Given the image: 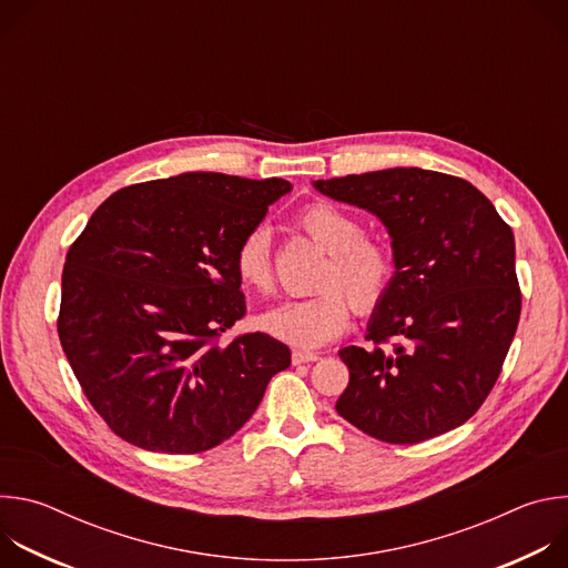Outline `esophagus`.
Listing matches in <instances>:
<instances>
[{"label": "esophagus", "mask_w": 568, "mask_h": 568, "mask_svg": "<svg viewBox=\"0 0 568 568\" xmlns=\"http://www.w3.org/2000/svg\"><path fill=\"white\" fill-rule=\"evenodd\" d=\"M316 359H318L316 353H303V351H294V353H292V364H294V366L310 364V362H316Z\"/></svg>", "instance_id": "esophagus-1"}]
</instances>
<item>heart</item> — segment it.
Instances as JSON below:
<instances>
[{"label": "heart", "mask_w": 568, "mask_h": 568, "mask_svg": "<svg viewBox=\"0 0 568 568\" xmlns=\"http://www.w3.org/2000/svg\"><path fill=\"white\" fill-rule=\"evenodd\" d=\"M298 224L323 252H328L316 281V287L323 290L270 307L258 316V326L283 344L310 351L346 331L353 305L366 314L384 301L395 263L386 245L364 237L362 224L337 206L312 204L298 215ZM233 267L247 290L261 294L272 290V240L267 229L256 226L237 242Z\"/></svg>", "instance_id": "obj_1"}]
</instances>
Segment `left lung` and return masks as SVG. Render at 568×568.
Masks as SVG:
<instances>
[{
	"mask_svg": "<svg viewBox=\"0 0 568 568\" xmlns=\"http://www.w3.org/2000/svg\"><path fill=\"white\" fill-rule=\"evenodd\" d=\"M312 186L373 213L395 263L368 321L371 346L339 351L351 382L337 414L393 445L460 427L493 390L517 333L513 229L478 189L436 171L386 169ZM390 336L398 344L384 349Z\"/></svg>",
	"mask_w": 568,
	"mask_h": 568,
	"instance_id": "left-lung-1",
	"label": "left lung"
}]
</instances>
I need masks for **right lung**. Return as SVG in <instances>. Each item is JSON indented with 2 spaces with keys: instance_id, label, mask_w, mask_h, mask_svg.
I'll list each match as a JSON object with an SVG mask.
<instances>
[{
  "instance_id": "1",
  "label": "right lung",
  "mask_w": 568,
  "mask_h": 568,
  "mask_svg": "<svg viewBox=\"0 0 568 568\" xmlns=\"http://www.w3.org/2000/svg\"><path fill=\"white\" fill-rule=\"evenodd\" d=\"M285 180L184 173L110 195L69 247L58 335L92 407L123 440L197 454L231 438L290 348L265 333L220 344L245 316L237 242Z\"/></svg>"
}]
</instances>
